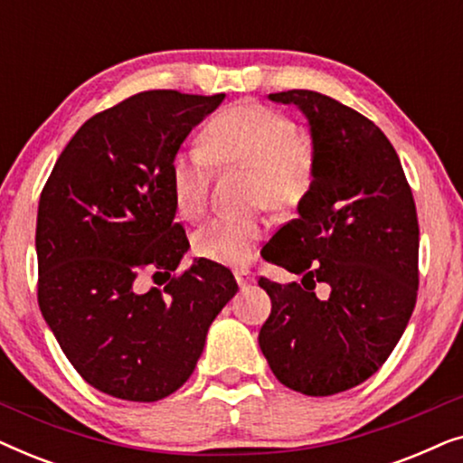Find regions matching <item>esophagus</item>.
Returning <instances> with one entry per match:
<instances>
[{"label": "esophagus", "mask_w": 463, "mask_h": 463, "mask_svg": "<svg viewBox=\"0 0 463 463\" xmlns=\"http://www.w3.org/2000/svg\"><path fill=\"white\" fill-rule=\"evenodd\" d=\"M233 276H236L240 288H246L250 287V284H255V276H252L249 269H236L233 271Z\"/></svg>", "instance_id": "1"}]
</instances>
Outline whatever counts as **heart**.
Masks as SVG:
<instances>
[{
    "mask_svg": "<svg viewBox=\"0 0 463 463\" xmlns=\"http://www.w3.org/2000/svg\"><path fill=\"white\" fill-rule=\"evenodd\" d=\"M214 166L249 170L252 202L276 213L299 206L314 179L312 151L293 119L249 100L208 122L202 149L173 157L170 187L181 217L198 219L206 211ZM261 236L263 227L255 219L217 217L195 232L194 250L206 261L244 265Z\"/></svg>",
    "mask_w": 463,
    "mask_h": 463,
    "instance_id": "1",
    "label": "heart"
}]
</instances>
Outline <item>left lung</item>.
<instances>
[{
  "label": "left lung",
  "instance_id": "1",
  "mask_svg": "<svg viewBox=\"0 0 463 463\" xmlns=\"http://www.w3.org/2000/svg\"><path fill=\"white\" fill-rule=\"evenodd\" d=\"M299 107L314 179L297 213L261 250L301 282L259 280L271 314L259 345L278 382L307 396L339 394L379 371L417 299L420 225L388 137L363 113L314 90L269 94ZM325 283L329 297H315Z\"/></svg>",
  "mask_w": 463,
  "mask_h": 463
}]
</instances>
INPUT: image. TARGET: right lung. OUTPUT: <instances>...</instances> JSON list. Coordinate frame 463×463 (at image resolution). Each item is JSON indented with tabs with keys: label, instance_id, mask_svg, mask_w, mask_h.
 I'll use <instances>...</instances> for the list:
<instances>
[{
	"label": "right lung",
	"instance_id": "right-lung-1",
	"mask_svg": "<svg viewBox=\"0 0 463 463\" xmlns=\"http://www.w3.org/2000/svg\"><path fill=\"white\" fill-rule=\"evenodd\" d=\"M223 99L138 92L88 119L43 185L35 230L42 316L73 369L113 398L156 402L179 390L208 326L238 293L232 271L206 259L173 276L189 242L175 223L170 164ZM143 270L169 282L141 294Z\"/></svg>",
	"mask_w": 463,
	"mask_h": 463
}]
</instances>
